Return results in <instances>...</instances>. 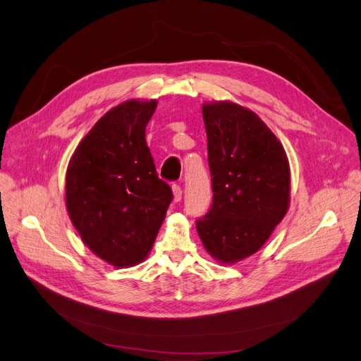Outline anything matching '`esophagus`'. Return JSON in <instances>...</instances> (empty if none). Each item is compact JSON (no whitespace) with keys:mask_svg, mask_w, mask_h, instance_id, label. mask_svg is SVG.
Segmentation results:
<instances>
[{"mask_svg":"<svg viewBox=\"0 0 361 361\" xmlns=\"http://www.w3.org/2000/svg\"><path fill=\"white\" fill-rule=\"evenodd\" d=\"M173 197H174V202H180L182 200V188H180V185H173Z\"/></svg>","mask_w":361,"mask_h":361,"instance_id":"34e87169","label":"esophagus"}]
</instances>
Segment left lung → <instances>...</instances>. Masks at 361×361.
Listing matches in <instances>:
<instances>
[{"instance_id":"8db88e82","label":"left lung","mask_w":361,"mask_h":361,"mask_svg":"<svg viewBox=\"0 0 361 361\" xmlns=\"http://www.w3.org/2000/svg\"><path fill=\"white\" fill-rule=\"evenodd\" d=\"M214 200L195 221L204 248L235 264L264 245L286 215L290 170L272 130L248 108L209 102L202 108Z\"/></svg>"}]
</instances>
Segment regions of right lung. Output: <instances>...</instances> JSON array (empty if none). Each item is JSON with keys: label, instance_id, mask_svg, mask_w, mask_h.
<instances>
[{"label": "right lung", "instance_id": "right-lung-1", "mask_svg": "<svg viewBox=\"0 0 361 361\" xmlns=\"http://www.w3.org/2000/svg\"><path fill=\"white\" fill-rule=\"evenodd\" d=\"M158 102L130 99L104 114L75 149L66 173L71 221L93 253L117 268L143 262L173 192L146 143Z\"/></svg>", "mask_w": 361, "mask_h": 361}]
</instances>
